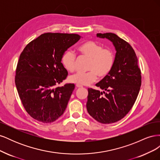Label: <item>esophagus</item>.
<instances>
[{
  "instance_id": "esophagus-1",
  "label": "esophagus",
  "mask_w": 160,
  "mask_h": 160,
  "mask_svg": "<svg viewBox=\"0 0 160 160\" xmlns=\"http://www.w3.org/2000/svg\"><path fill=\"white\" fill-rule=\"evenodd\" d=\"M76 88H82V86L81 85H76Z\"/></svg>"
}]
</instances>
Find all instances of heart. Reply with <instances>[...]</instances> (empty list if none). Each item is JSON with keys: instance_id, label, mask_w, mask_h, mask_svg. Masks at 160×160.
I'll return each instance as SVG.
<instances>
[{"instance_id": "b5f03b06", "label": "heart", "mask_w": 160, "mask_h": 160, "mask_svg": "<svg viewBox=\"0 0 160 160\" xmlns=\"http://www.w3.org/2000/svg\"><path fill=\"white\" fill-rule=\"evenodd\" d=\"M80 54L90 59L87 72H79L71 76L69 81L79 85H89L98 79L107 77L112 69L115 55L113 52L103 47L93 41H85L77 47ZM61 62L64 68L70 72L75 71V55L71 51H65L61 57Z\"/></svg>"}]
</instances>
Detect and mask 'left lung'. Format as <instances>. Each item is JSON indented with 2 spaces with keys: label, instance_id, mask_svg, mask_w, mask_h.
Segmentation results:
<instances>
[{
  "label": "left lung",
  "instance_id": "1",
  "mask_svg": "<svg viewBox=\"0 0 160 160\" xmlns=\"http://www.w3.org/2000/svg\"><path fill=\"white\" fill-rule=\"evenodd\" d=\"M97 37L113 43L115 62L109 75L96 84L103 91L88 89L86 107L96 121L109 124L123 118L132 108L142 84L141 71L135 52L128 42L112 32L98 33Z\"/></svg>",
  "mask_w": 160,
  "mask_h": 160
}]
</instances>
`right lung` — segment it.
Returning a JSON list of instances; mask_svg holds the SVG:
<instances>
[{
  "label": "right lung",
  "mask_w": 160,
  "mask_h": 160,
  "mask_svg": "<svg viewBox=\"0 0 160 160\" xmlns=\"http://www.w3.org/2000/svg\"><path fill=\"white\" fill-rule=\"evenodd\" d=\"M81 37L77 34L44 33L28 43L19 57L17 89L27 112L38 122H55L65 111L75 85L56 87L68 74L61 57Z\"/></svg>",
  "instance_id": "add662e5"
}]
</instances>
